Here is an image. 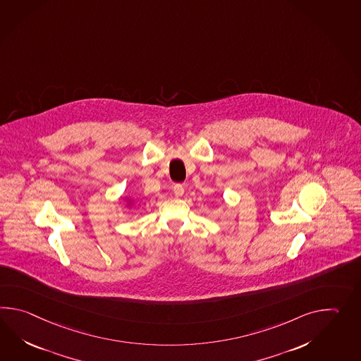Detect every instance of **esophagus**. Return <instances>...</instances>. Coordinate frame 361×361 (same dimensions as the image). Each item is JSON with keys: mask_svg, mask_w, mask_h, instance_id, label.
<instances>
[{"mask_svg": "<svg viewBox=\"0 0 361 361\" xmlns=\"http://www.w3.org/2000/svg\"><path fill=\"white\" fill-rule=\"evenodd\" d=\"M173 192H175V195H176V197H183V194H184V188H183V185H175V186H173Z\"/></svg>", "mask_w": 361, "mask_h": 361, "instance_id": "1", "label": "esophagus"}]
</instances>
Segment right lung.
Returning <instances> with one entry per match:
<instances>
[{
	"mask_svg": "<svg viewBox=\"0 0 361 361\" xmlns=\"http://www.w3.org/2000/svg\"><path fill=\"white\" fill-rule=\"evenodd\" d=\"M123 200H126V207H127V209H132L135 207V200H133L132 197L127 195V197H124Z\"/></svg>",
	"mask_w": 361,
	"mask_h": 361,
	"instance_id": "right-lung-1",
	"label": "right lung"
}]
</instances>
